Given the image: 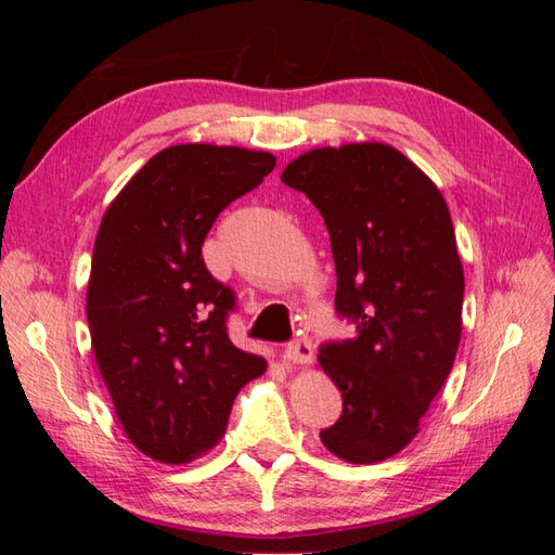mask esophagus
I'll list each match as a JSON object with an SVG mask.
<instances>
[{"label": "esophagus", "instance_id": "34e87169", "mask_svg": "<svg viewBox=\"0 0 555 555\" xmlns=\"http://www.w3.org/2000/svg\"><path fill=\"white\" fill-rule=\"evenodd\" d=\"M284 361L289 365H308L312 361V343L308 338H296L287 349H284Z\"/></svg>", "mask_w": 555, "mask_h": 555}]
</instances>
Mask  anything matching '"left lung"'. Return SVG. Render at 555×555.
Masks as SVG:
<instances>
[{
  "label": "left lung",
  "instance_id": "8db88e82",
  "mask_svg": "<svg viewBox=\"0 0 555 555\" xmlns=\"http://www.w3.org/2000/svg\"><path fill=\"white\" fill-rule=\"evenodd\" d=\"M280 178L322 212L335 308L359 331L319 354L343 393V416L322 442L347 463L386 461L416 438L461 343L465 280L447 201L379 141L312 147Z\"/></svg>",
  "mask_w": 555,
  "mask_h": 555
}]
</instances>
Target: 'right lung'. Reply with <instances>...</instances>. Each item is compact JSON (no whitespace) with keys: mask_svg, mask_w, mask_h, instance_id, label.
Instances as JSON below:
<instances>
[{"mask_svg":"<svg viewBox=\"0 0 555 555\" xmlns=\"http://www.w3.org/2000/svg\"><path fill=\"white\" fill-rule=\"evenodd\" d=\"M275 169V155L180 143L150 157L99 224L88 280L96 367L129 442L159 463L206 456L238 391L266 359L229 340L233 296L201 257L231 201Z\"/></svg>","mask_w":555,"mask_h":555,"instance_id":"obj_1","label":"right lung"}]
</instances>
